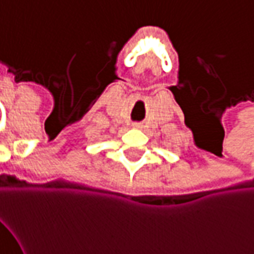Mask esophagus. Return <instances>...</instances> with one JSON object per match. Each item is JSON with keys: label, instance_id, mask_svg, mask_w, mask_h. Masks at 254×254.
<instances>
[{"label": "esophagus", "instance_id": "esophagus-1", "mask_svg": "<svg viewBox=\"0 0 254 254\" xmlns=\"http://www.w3.org/2000/svg\"><path fill=\"white\" fill-rule=\"evenodd\" d=\"M133 127H136V129H141V127H143V124H141V122H134V124H133Z\"/></svg>", "mask_w": 254, "mask_h": 254}]
</instances>
